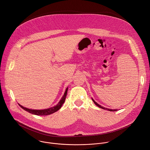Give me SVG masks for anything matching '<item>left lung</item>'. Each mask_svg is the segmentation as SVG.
I'll list each match as a JSON object with an SVG mask.
<instances>
[{
	"instance_id": "1",
	"label": "left lung",
	"mask_w": 150,
	"mask_h": 150,
	"mask_svg": "<svg viewBox=\"0 0 150 150\" xmlns=\"http://www.w3.org/2000/svg\"><path fill=\"white\" fill-rule=\"evenodd\" d=\"M92 100L93 101V102L94 103V104L96 105H97L98 108H101V109H104V110H109V111H110V112H115V111H117V109H113V110H112V109H108V108H103V106H101V105H100V104H98L97 102H96L93 98H92Z\"/></svg>"
}]
</instances>
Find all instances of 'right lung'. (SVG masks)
<instances>
[{
  "label": "right lung",
  "mask_w": 150,
  "mask_h": 150,
  "mask_svg": "<svg viewBox=\"0 0 150 150\" xmlns=\"http://www.w3.org/2000/svg\"><path fill=\"white\" fill-rule=\"evenodd\" d=\"M68 87L67 88L65 93H64V95L63 96V97H62L61 100L59 101V102L58 103V104L53 107H52L50 108L49 109H43V110H34V109H28L27 108H24L23 105H21V104H19V105L21 107V108L23 109L24 110L33 114V115H38V116H46V115H51L56 112H57V110H59L60 108L62 105H63V104L65 103V99H66V97L67 95V92H68Z\"/></svg>",
  "instance_id": "add662e5"
}]
</instances>
